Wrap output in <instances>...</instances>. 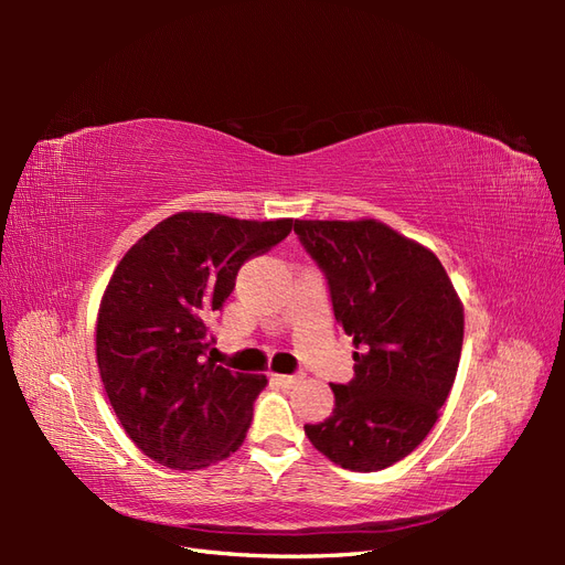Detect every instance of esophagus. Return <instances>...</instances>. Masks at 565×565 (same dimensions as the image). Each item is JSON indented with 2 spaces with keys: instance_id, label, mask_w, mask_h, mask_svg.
<instances>
[{
  "instance_id": "esophagus-1",
  "label": "esophagus",
  "mask_w": 565,
  "mask_h": 565,
  "mask_svg": "<svg viewBox=\"0 0 565 565\" xmlns=\"http://www.w3.org/2000/svg\"><path fill=\"white\" fill-rule=\"evenodd\" d=\"M273 380H276V384H280L285 388H292L301 382L299 374H273Z\"/></svg>"
}]
</instances>
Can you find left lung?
I'll return each instance as SVG.
<instances>
[{"mask_svg": "<svg viewBox=\"0 0 565 565\" xmlns=\"http://www.w3.org/2000/svg\"><path fill=\"white\" fill-rule=\"evenodd\" d=\"M324 270L355 377L332 384L334 413L303 431L351 471H380L429 436L457 377L465 306L438 256L377 218H297Z\"/></svg>", "mask_w": 565, "mask_h": 565, "instance_id": "obj_1", "label": "left lung"}]
</instances>
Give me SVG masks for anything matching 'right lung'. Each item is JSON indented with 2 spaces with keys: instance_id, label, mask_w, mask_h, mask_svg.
<instances>
[{
  "instance_id": "obj_1",
  "label": "right lung",
  "mask_w": 565,
  "mask_h": 565,
  "mask_svg": "<svg viewBox=\"0 0 565 565\" xmlns=\"http://www.w3.org/2000/svg\"><path fill=\"white\" fill-rule=\"evenodd\" d=\"M289 231L292 218L179 212L115 266L98 306L96 363L122 429L158 465L195 471L243 446L268 380L216 365L207 320L249 256Z\"/></svg>"
}]
</instances>
